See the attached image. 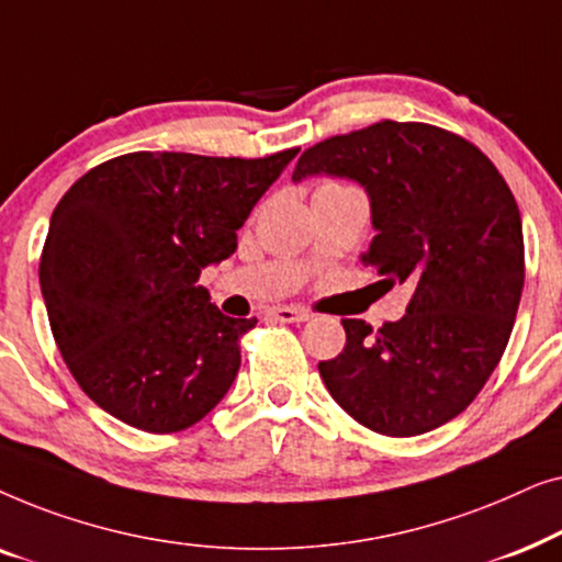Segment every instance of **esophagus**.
Wrapping results in <instances>:
<instances>
[{
    "label": "esophagus",
    "mask_w": 562,
    "mask_h": 562,
    "mask_svg": "<svg viewBox=\"0 0 562 562\" xmlns=\"http://www.w3.org/2000/svg\"><path fill=\"white\" fill-rule=\"evenodd\" d=\"M268 314L279 322H306L310 319V312L302 310V306H273Z\"/></svg>",
    "instance_id": "1"
}]
</instances>
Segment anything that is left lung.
<instances>
[{"label":"left lung","instance_id":"8db88e82","mask_svg":"<svg viewBox=\"0 0 562 562\" xmlns=\"http://www.w3.org/2000/svg\"><path fill=\"white\" fill-rule=\"evenodd\" d=\"M335 176L363 187L371 245L360 256L414 294L379 333L342 319V352L319 375L360 425L389 437L458 417L494 373L525 286V237L514 194L473 143L425 122H375L304 150L296 183Z\"/></svg>","mask_w":562,"mask_h":562}]
</instances>
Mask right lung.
<instances>
[{
  "label": "right lung",
  "instance_id": "right-lung-1",
  "mask_svg": "<svg viewBox=\"0 0 562 562\" xmlns=\"http://www.w3.org/2000/svg\"><path fill=\"white\" fill-rule=\"evenodd\" d=\"M299 148L268 158L127 153L83 173L53 210L41 291L68 371L91 402L145 432L204 419L256 327L196 286Z\"/></svg>",
  "mask_w": 562,
  "mask_h": 562
}]
</instances>
